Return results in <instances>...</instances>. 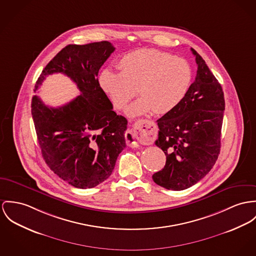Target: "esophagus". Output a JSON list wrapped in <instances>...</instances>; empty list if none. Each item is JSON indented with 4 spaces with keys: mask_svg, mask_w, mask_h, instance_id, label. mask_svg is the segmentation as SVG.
I'll return each instance as SVG.
<instances>
[{
    "mask_svg": "<svg viewBox=\"0 0 256 256\" xmlns=\"http://www.w3.org/2000/svg\"><path fill=\"white\" fill-rule=\"evenodd\" d=\"M150 122H151V120H143V118L138 120V122H136V124H134V128L135 130H141V128H142V126H143L144 124H149ZM124 138H126V144H128L130 147H132V148H136V147H138V140H136V136L134 130L133 128L128 130L126 132V134H124Z\"/></svg>",
    "mask_w": 256,
    "mask_h": 256,
    "instance_id": "obj_1",
    "label": "esophagus"
}]
</instances>
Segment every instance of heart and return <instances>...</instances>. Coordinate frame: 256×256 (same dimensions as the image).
Instances as JSON below:
<instances>
[{
	"instance_id": "heart-1",
	"label": "heart",
	"mask_w": 256,
	"mask_h": 256,
	"mask_svg": "<svg viewBox=\"0 0 256 256\" xmlns=\"http://www.w3.org/2000/svg\"><path fill=\"white\" fill-rule=\"evenodd\" d=\"M120 73L105 69L99 74L101 90L113 106L122 110L136 96L140 98L126 113L136 117L153 110L166 114L181 102L192 82V70L182 58L155 48H141L124 54L118 61Z\"/></svg>"
}]
</instances>
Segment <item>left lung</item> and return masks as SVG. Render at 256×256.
Here are the masks:
<instances>
[{
	"label": "left lung",
	"mask_w": 256,
	"mask_h": 256,
	"mask_svg": "<svg viewBox=\"0 0 256 256\" xmlns=\"http://www.w3.org/2000/svg\"><path fill=\"white\" fill-rule=\"evenodd\" d=\"M191 50L198 65L195 80L176 107L157 120L155 144L166 162L152 177L168 190L195 185L210 172L220 153L224 94L206 61L194 48Z\"/></svg>",
	"instance_id": "obj_1"
}]
</instances>
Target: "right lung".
Instances as JSON below:
<instances>
[{
	"instance_id": "obj_1",
	"label": "right lung",
	"mask_w": 256,
	"mask_h": 256,
	"mask_svg": "<svg viewBox=\"0 0 256 256\" xmlns=\"http://www.w3.org/2000/svg\"><path fill=\"white\" fill-rule=\"evenodd\" d=\"M114 50L107 40L68 44L48 62L35 86L36 92L46 76L62 73L79 88V96L58 108L34 96L31 112L44 162L80 189L96 187L110 176L126 147L128 120L113 111L98 78Z\"/></svg>"
}]
</instances>
